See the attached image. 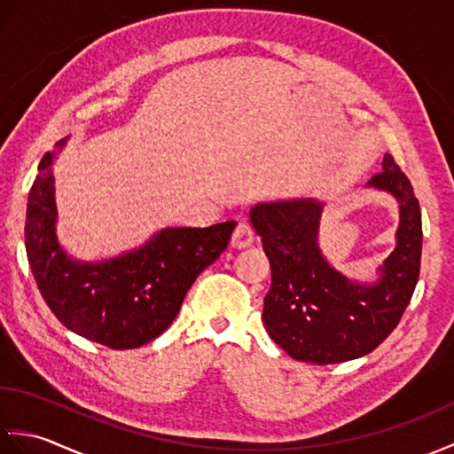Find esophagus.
Returning a JSON list of instances; mask_svg holds the SVG:
<instances>
[{"mask_svg": "<svg viewBox=\"0 0 454 454\" xmlns=\"http://www.w3.org/2000/svg\"><path fill=\"white\" fill-rule=\"evenodd\" d=\"M252 242H254L252 224H249L247 220H239L234 228V234H232V246L234 247H247V246H252Z\"/></svg>", "mask_w": 454, "mask_h": 454, "instance_id": "1", "label": "esophagus"}]
</instances>
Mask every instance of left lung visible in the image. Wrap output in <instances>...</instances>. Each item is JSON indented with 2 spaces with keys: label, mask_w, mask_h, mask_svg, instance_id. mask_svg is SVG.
Instances as JSON below:
<instances>
[{
  "label": "left lung",
  "mask_w": 454,
  "mask_h": 454,
  "mask_svg": "<svg viewBox=\"0 0 454 454\" xmlns=\"http://www.w3.org/2000/svg\"><path fill=\"white\" fill-rule=\"evenodd\" d=\"M369 185L400 200L398 246L372 286L347 281L317 249L322 207L316 200L257 205L252 222L271 265L263 322L271 340L296 361L333 364L376 349L402 320L421 263V210L406 173L390 153Z\"/></svg>",
  "instance_id": "1"
}]
</instances>
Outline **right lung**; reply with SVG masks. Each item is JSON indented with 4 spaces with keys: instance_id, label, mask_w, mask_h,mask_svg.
Returning <instances> with one entry per match:
<instances>
[{
    "instance_id": "obj_1",
    "label": "right lung",
    "mask_w": 454,
    "mask_h": 454,
    "mask_svg": "<svg viewBox=\"0 0 454 454\" xmlns=\"http://www.w3.org/2000/svg\"><path fill=\"white\" fill-rule=\"evenodd\" d=\"M52 158L46 152L38 163L25 220L27 259L44 302L67 330L109 349L156 340L176 320L195 278L228 247L234 220L168 228L138 252L107 263L72 262L54 232Z\"/></svg>"
}]
</instances>
